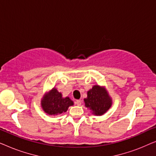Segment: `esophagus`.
Returning <instances> with one entry per match:
<instances>
[{
    "label": "esophagus",
    "instance_id": "1",
    "mask_svg": "<svg viewBox=\"0 0 156 156\" xmlns=\"http://www.w3.org/2000/svg\"><path fill=\"white\" fill-rule=\"evenodd\" d=\"M75 104H76L77 106H80L81 104H82V101H81L80 100H76V101H75Z\"/></svg>",
    "mask_w": 156,
    "mask_h": 156
}]
</instances>
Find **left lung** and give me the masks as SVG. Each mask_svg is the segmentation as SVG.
Masks as SVG:
<instances>
[{
    "label": "left lung",
    "mask_w": 156,
    "mask_h": 156,
    "mask_svg": "<svg viewBox=\"0 0 156 156\" xmlns=\"http://www.w3.org/2000/svg\"><path fill=\"white\" fill-rule=\"evenodd\" d=\"M85 106L94 116H102L112 106V99L105 87L94 85L87 91V97L84 99Z\"/></svg>",
    "instance_id": "1"
}]
</instances>
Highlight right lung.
<instances>
[{
  "label": "right lung",
  "instance_id": "obj_1",
  "mask_svg": "<svg viewBox=\"0 0 156 156\" xmlns=\"http://www.w3.org/2000/svg\"><path fill=\"white\" fill-rule=\"evenodd\" d=\"M41 107L44 112L50 116H57L65 113L69 106L74 105L69 97H63L55 87L46 92L41 99Z\"/></svg>",
  "mask_w": 156,
  "mask_h": 156
}]
</instances>
